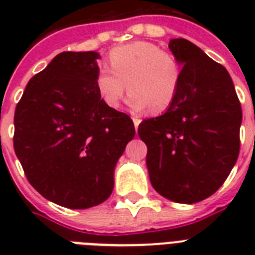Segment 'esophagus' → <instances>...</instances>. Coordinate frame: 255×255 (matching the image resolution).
<instances>
[{
	"mask_svg": "<svg viewBox=\"0 0 255 255\" xmlns=\"http://www.w3.org/2000/svg\"><path fill=\"white\" fill-rule=\"evenodd\" d=\"M132 120H133V124H135V129L137 131V128H139V124H140V122H141V120L137 119V118H133Z\"/></svg>",
	"mask_w": 255,
	"mask_h": 255,
	"instance_id": "34e87169",
	"label": "esophagus"
}]
</instances>
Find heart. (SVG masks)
Here are the masks:
<instances>
[{
	"mask_svg": "<svg viewBox=\"0 0 255 255\" xmlns=\"http://www.w3.org/2000/svg\"><path fill=\"white\" fill-rule=\"evenodd\" d=\"M108 62L111 70L100 69L95 79L98 94L107 107H119L127 90L131 91L127 103L136 112L149 108L161 112L176 99L182 67L177 58L155 43L136 41L115 47Z\"/></svg>",
	"mask_w": 255,
	"mask_h": 255,
	"instance_id": "heart-1",
	"label": "heart"
}]
</instances>
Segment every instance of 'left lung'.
Instances as JSON below:
<instances>
[{
  "label": "left lung",
  "mask_w": 255,
  "mask_h": 255,
  "mask_svg": "<svg viewBox=\"0 0 255 255\" xmlns=\"http://www.w3.org/2000/svg\"><path fill=\"white\" fill-rule=\"evenodd\" d=\"M169 50L182 67V82L165 114L143 120L153 189L180 204L202 201L224 184L240 153L242 110L228 70L184 38Z\"/></svg>",
  "instance_id": "8db88e82"
}]
</instances>
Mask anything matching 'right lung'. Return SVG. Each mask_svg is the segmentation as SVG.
<instances>
[{"label":"right lung","instance_id":"1","mask_svg":"<svg viewBox=\"0 0 255 255\" xmlns=\"http://www.w3.org/2000/svg\"><path fill=\"white\" fill-rule=\"evenodd\" d=\"M96 51H65L26 86L14 114V151L49 201L87 209L114 189L118 160L135 136L131 118L107 107L95 86Z\"/></svg>","mask_w":255,"mask_h":255}]
</instances>
